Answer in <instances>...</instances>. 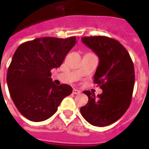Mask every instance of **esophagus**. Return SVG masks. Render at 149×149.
<instances>
[{
    "instance_id": "1",
    "label": "esophagus",
    "mask_w": 149,
    "mask_h": 149,
    "mask_svg": "<svg viewBox=\"0 0 149 149\" xmlns=\"http://www.w3.org/2000/svg\"><path fill=\"white\" fill-rule=\"evenodd\" d=\"M72 94H73V95H79V94H80V91H79V90L77 89H73V91H72Z\"/></svg>"
}]
</instances>
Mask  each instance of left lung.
I'll list each match as a JSON object with an SVG mask.
<instances>
[{
  "label": "left lung",
  "mask_w": 149,
  "mask_h": 149,
  "mask_svg": "<svg viewBox=\"0 0 149 149\" xmlns=\"http://www.w3.org/2000/svg\"><path fill=\"white\" fill-rule=\"evenodd\" d=\"M81 40L99 58L94 83L102 88V93L95 96V93L84 91L88 102L80 108V112L93 126H109L130 106L134 86V63L126 48L113 38L96 36Z\"/></svg>",
  "instance_id": "1"
}]
</instances>
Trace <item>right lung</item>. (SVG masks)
<instances>
[{"instance_id":"obj_1","label":"right lung","mask_w":149,"mask_h":149,"mask_svg":"<svg viewBox=\"0 0 149 149\" xmlns=\"http://www.w3.org/2000/svg\"><path fill=\"white\" fill-rule=\"evenodd\" d=\"M77 37H40L22 43L12 57L7 73L9 93L22 115L33 122L54 115L64 97L72 94L68 84L56 86L51 70L62 64Z\"/></svg>"}]
</instances>
